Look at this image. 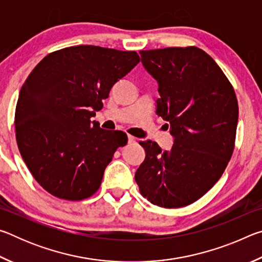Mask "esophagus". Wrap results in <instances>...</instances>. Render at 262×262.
Segmentation results:
<instances>
[{"instance_id":"obj_1","label":"esophagus","mask_w":262,"mask_h":262,"mask_svg":"<svg viewBox=\"0 0 262 262\" xmlns=\"http://www.w3.org/2000/svg\"><path fill=\"white\" fill-rule=\"evenodd\" d=\"M136 141V139L134 136H132V135H128V143H134V142Z\"/></svg>"}]
</instances>
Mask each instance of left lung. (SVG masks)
I'll return each instance as SVG.
<instances>
[{
    "label": "left lung",
    "mask_w": 262,
    "mask_h": 262,
    "mask_svg": "<svg viewBox=\"0 0 262 262\" xmlns=\"http://www.w3.org/2000/svg\"><path fill=\"white\" fill-rule=\"evenodd\" d=\"M158 82L156 114L170 123L171 150L140 141L145 158L135 173L142 196L163 208L188 206L223 174L238 122L233 86L214 59L195 46L141 51Z\"/></svg>",
    "instance_id": "left-lung-1"
}]
</instances>
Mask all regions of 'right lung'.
I'll use <instances>...</instances> for the list:
<instances>
[{
  "mask_svg": "<svg viewBox=\"0 0 262 262\" xmlns=\"http://www.w3.org/2000/svg\"><path fill=\"white\" fill-rule=\"evenodd\" d=\"M139 62L135 51L72 46L50 53L26 78L16 105V141L48 193L81 201L98 190L106 166L128 137L91 118Z\"/></svg>",
  "mask_w": 262,
  "mask_h": 262,
  "instance_id": "obj_1",
  "label": "right lung"
}]
</instances>
